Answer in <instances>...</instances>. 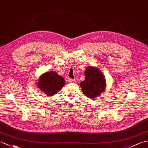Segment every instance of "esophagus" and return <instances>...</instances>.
<instances>
[{"instance_id":"1","label":"esophagus","mask_w":148,"mask_h":148,"mask_svg":"<svg viewBox=\"0 0 148 148\" xmlns=\"http://www.w3.org/2000/svg\"><path fill=\"white\" fill-rule=\"evenodd\" d=\"M76 80H75V79H71V78H70V79H69V83H75V82H76Z\"/></svg>"}]
</instances>
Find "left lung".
Here are the masks:
<instances>
[{
    "label": "left lung",
    "instance_id": "obj_1",
    "mask_svg": "<svg viewBox=\"0 0 148 148\" xmlns=\"http://www.w3.org/2000/svg\"><path fill=\"white\" fill-rule=\"evenodd\" d=\"M84 73L85 79L81 82V87L84 95L93 99L104 91L106 86V79L99 69L92 66L87 67Z\"/></svg>",
    "mask_w": 148,
    "mask_h": 148
}]
</instances>
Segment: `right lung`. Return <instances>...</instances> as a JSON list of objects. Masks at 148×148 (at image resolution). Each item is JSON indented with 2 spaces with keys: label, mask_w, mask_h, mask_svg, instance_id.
Segmentation results:
<instances>
[{
  "label": "right lung",
  "mask_w": 148,
  "mask_h": 148,
  "mask_svg": "<svg viewBox=\"0 0 148 148\" xmlns=\"http://www.w3.org/2000/svg\"><path fill=\"white\" fill-rule=\"evenodd\" d=\"M64 84L65 80L63 77L54 71H49L40 76L37 86L44 94L51 97L57 93Z\"/></svg>",
  "instance_id": "1"
}]
</instances>
